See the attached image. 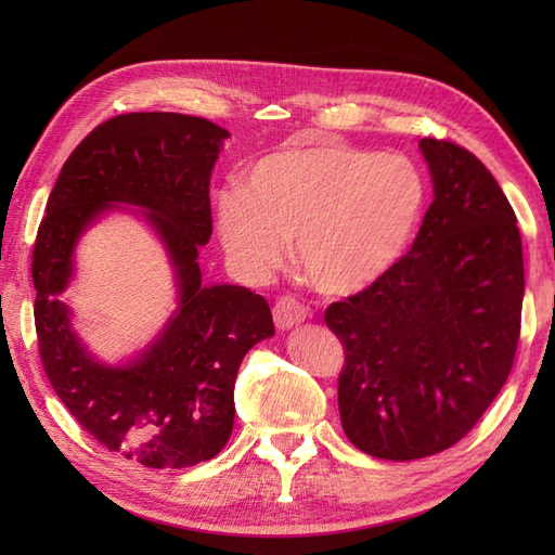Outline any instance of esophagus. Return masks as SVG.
Returning a JSON list of instances; mask_svg holds the SVG:
<instances>
[{"instance_id": "obj_1", "label": "esophagus", "mask_w": 555, "mask_h": 555, "mask_svg": "<svg viewBox=\"0 0 555 555\" xmlns=\"http://www.w3.org/2000/svg\"><path fill=\"white\" fill-rule=\"evenodd\" d=\"M308 320V310H305V305H300L296 298L284 296L279 298L274 305V324L279 332H288V328L302 324Z\"/></svg>"}]
</instances>
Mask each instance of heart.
<instances>
[{"label": "heart", "mask_w": 555, "mask_h": 555, "mask_svg": "<svg viewBox=\"0 0 555 555\" xmlns=\"http://www.w3.org/2000/svg\"><path fill=\"white\" fill-rule=\"evenodd\" d=\"M427 203L415 164L338 143L269 152L215 195L223 253L245 276L284 262L286 241L310 284L350 296L379 281L403 255Z\"/></svg>", "instance_id": "1"}]
</instances>
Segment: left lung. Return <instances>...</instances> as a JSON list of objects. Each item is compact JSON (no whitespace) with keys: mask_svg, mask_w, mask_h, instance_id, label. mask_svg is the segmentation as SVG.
Returning <instances> with one entry per match:
<instances>
[{"mask_svg":"<svg viewBox=\"0 0 555 555\" xmlns=\"http://www.w3.org/2000/svg\"><path fill=\"white\" fill-rule=\"evenodd\" d=\"M434 199L410 253L326 308L346 348L338 379L350 443L417 460L457 443L508 379L525 296L522 241L501 185L473 152L424 138Z\"/></svg>","mask_w":555,"mask_h":555,"instance_id":"8db88e82","label":"left lung"}]
</instances>
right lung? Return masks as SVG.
Listing matches in <instances>:
<instances>
[{"mask_svg":"<svg viewBox=\"0 0 555 555\" xmlns=\"http://www.w3.org/2000/svg\"><path fill=\"white\" fill-rule=\"evenodd\" d=\"M229 135L185 114L114 116L66 159L35 241V328L44 372L82 429L145 467H191L227 446L241 362L274 336L262 296L203 284L197 264V247L211 235V169ZM114 210L143 218L160 238L177 308L133 359L104 363L73 328L65 291L79 238Z\"/></svg>","mask_w":555,"mask_h":555,"instance_id":"1","label":"right lung"}]
</instances>
